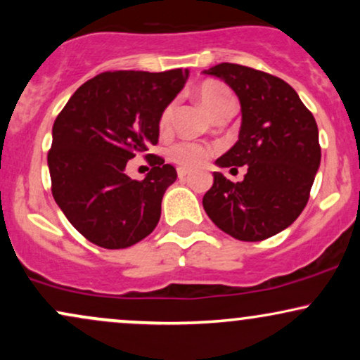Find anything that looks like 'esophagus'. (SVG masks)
<instances>
[{
	"label": "esophagus",
	"mask_w": 360,
	"mask_h": 360,
	"mask_svg": "<svg viewBox=\"0 0 360 360\" xmlns=\"http://www.w3.org/2000/svg\"><path fill=\"white\" fill-rule=\"evenodd\" d=\"M186 176H189V169H184V167L177 169V177H179V179H184Z\"/></svg>",
	"instance_id": "esophagus-1"
}]
</instances>
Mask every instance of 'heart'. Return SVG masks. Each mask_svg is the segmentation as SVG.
Instances as JSON below:
<instances>
[{
  "label": "heart",
  "instance_id": "1",
  "mask_svg": "<svg viewBox=\"0 0 360 360\" xmlns=\"http://www.w3.org/2000/svg\"><path fill=\"white\" fill-rule=\"evenodd\" d=\"M196 96L213 118H217L218 115L223 113L225 110L235 108V100L232 93H230V89L226 88V86L220 84V82H203V84L198 88ZM172 115H174V105L171 103V105H167L166 108L162 110V113H160V130H167V128L171 127ZM210 155H212V148L196 142H177L172 147H169L167 150L169 159L184 169H194L203 166Z\"/></svg>",
  "mask_w": 360,
  "mask_h": 360
}]
</instances>
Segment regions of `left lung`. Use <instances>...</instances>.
<instances>
[{"mask_svg": "<svg viewBox=\"0 0 360 360\" xmlns=\"http://www.w3.org/2000/svg\"><path fill=\"white\" fill-rule=\"evenodd\" d=\"M205 74L225 81L242 106L237 143L217 164L247 167L242 183L213 172L205 212L237 240H266L288 229L308 203L321 159L315 117L298 93L272 74L230 62Z\"/></svg>", "mask_w": 360, "mask_h": 360, "instance_id": "1", "label": "left lung"}]
</instances>
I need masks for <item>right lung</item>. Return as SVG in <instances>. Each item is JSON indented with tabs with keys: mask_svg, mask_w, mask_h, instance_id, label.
I'll return each mask as SVG.
<instances>
[{
	"mask_svg": "<svg viewBox=\"0 0 360 360\" xmlns=\"http://www.w3.org/2000/svg\"><path fill=\"white\" fill-rule=\"evenodd\" d=\"M189 72L106 71L86 81L57 115L47 162L52 196L74 229L103 249H127L154 232L177 172L147 154L150 172L130 179L127 162L159 142L162 110Z\"/></svg>",
	"mask_w": 360,
	"mask_h": 360,
	"instance_id": "1",
	"label": "right lung"
}]
</instances>
